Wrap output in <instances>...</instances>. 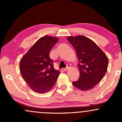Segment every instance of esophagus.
Segmentation results:
<instances>
[{
    "instance_id": "esophagus-1",
    "label": "esophagus",
    "mask_w": 122,
    "mask_h": 122,
    "mask_svg": "<svg viewBox=\"0 0 122 122\" xmlns=\"http://www.w3.org/2000/svg\"><path fill=\"white\" fill-rule=\"evenodd\" d=\"M71 65H70V64H68V65H67L66 67L65 68H64V71H66L67 70H68L69 69H70V68H71Z\"/></svg>"
}]
</instances>
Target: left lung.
Wrapping results in <instances>:
<instances>
[{
  "label": "left lung",
  "mask_w": 122,
  "mask_h": 122,
  "mask_svg": "<svg viewBox=\"0 0 122 122\" xmlns=\"http://www.w3.org/2000/svg\"><path fill=\"white\" fill-rule=\"evenodd\" d=\"M67 40L75 48L79 62V79L73 81V85L81 91L91 89L107 72V56L93 41L84 36H71Z\"/></svg>",
  "instance_id": "obj_1"
}]
</instances>
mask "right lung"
<instances>
[{
    "instance_id": "add662e5",
    "label": "right lung",
    "mask_w": 122,
    "mask_h": 122,
    "mask_svg": "<svg viewBox=\"0 0 122 122\" xmlns=\"http://www.w3.org/2000/svg\"><path fill=\"white\" fill-rule=\"evenodd\" d=\"M57 38L45 36L32 46L20 61L22 77L30 88L38 93L49 92L55 84L60 72L53 66L49 53Z\"/></svg>"
}]
</instances>
